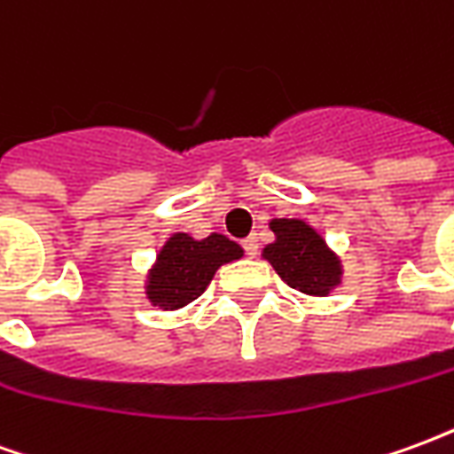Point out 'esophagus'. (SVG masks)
Listing matches in <instances>:
<instances>
[{
    "label": "esophagus",
    "mask_w": 454,
    "mask_h": 454,
    "mask_svg": "<svg viewBox=\"0 0 454 454\" xmlns=\"http://www.w3.org/2000/svg\"><path fill=\"white\" fill-rule=\"evenodd\" d=\"M243 247H246L247 255H257V238L255 236L246 238V240H243Z\"/></svg>",
    "instance_id": "esophagus-1"
}]
</instances>
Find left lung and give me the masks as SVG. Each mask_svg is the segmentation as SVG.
<instances>
[{
    "label": "left lung",
    "instance_id": "1",
    "mask_svg": "<svg viewBox=\"0 0 454 454\" xmlns=\"http://www.w3.org/2000/svg\"><path fill=\"white\" fill-rule=\"evenodd\" d=\"M275 240L262 247V257L282 282L306 296H328L342 282V260L325 238L304 218H272Z\"/></svg>",
    "mask_w": 454,
    "mask_h": 454
}]
</instances>
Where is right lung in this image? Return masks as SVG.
<instances>
[{"instance_id": "obj_1", "label": "right lung", "mask_w": 454, "mask_h": 454, "mask_svg": "<svg viewBox=\"0 0 454 454\" xmlns=\"http://www.w3.org/2000/svg\"><path fill=\"white\" fill-rule=\"evenodd\" d=\"M240 257L243 247L221 233L207 238L172 233L148 270L145 299L162 311L184 309L204 294L218 267Z\"/></svg>"}]
</instances>
